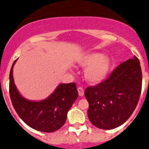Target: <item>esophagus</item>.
<instances>
[{"label": "esophagus", "mask_w": 149, "mask_h": 149, "mask_svg": "<svg viewBox=\"0 0 149 149\" xmlns=\"http://www.w3.org/2000/svg\"><path fill=\"white\" fill-rule=\"evenodd\" d=\"M77 91H78V94H79V95L81 96V97H82V96L84 95V94H85V91H84V89L82 88V87H78Z\"/></svg>", "instance_id": "esophagus-1"}]
</instances>
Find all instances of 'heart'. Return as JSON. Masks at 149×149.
Masks as SVG:
<instances>
[{
  "label": "heart",
  "instance_id": "b5f03b06",
  "mask_svg": "<svg viewBox=\"0 0 149 149\" xmlns=\"http://www.w3.org/2000/svg\"><path fill=\"white\" fill-rule=\"evenodd\" d=\"M77 63L84 67V77L91 84L102 82L108 76L111 67V60L108 56L97 52H85L77 57Z\"/></svg>",
  "mask_w": 149,
  "mask_h": 149
}]
</instances>
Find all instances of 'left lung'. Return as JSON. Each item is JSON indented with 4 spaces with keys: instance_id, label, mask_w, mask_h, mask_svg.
Returning <instances> with one entry per match:
<instances>
[{
    "instance_id": "8db88e82",
    "label": "left lung",
    "mask_w": 149,
    "mask_h": 149,
    "mask_svg": "<svg viewBox=\"0 0 149 149\" xmlns=\"http://www.w3.org/2000/svg\"><path fill=\"white\" fill-rule=\"evenodd\" d=\"M141 86L140 62L134 56L119 64L105 82L86 88L89 120L100 129L110 130L120 126L136 108Z\"/></svg>"
}]
</instances>
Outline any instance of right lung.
Listing matches in <instances>:
<instances>
[{"label": "right lung", "mask_w": 149, "mask_h": 149, "mask_svg": "<svg viewBox=\"0 0 149 149\" xmlns=\"http://www.w3.org/2000/svg\"><path fill=\"white\" fill-rule=\"evenodd\" d=\"M17 59L13 62L9 75V93L15 110L24 123L36 131H57L65 123L67 113L78 97L76 85L61 83L46 99L29 100L21 95L14 83L13 69Z\"/></svg>", "instance_id": "right-lung-1"}]
</instances>
